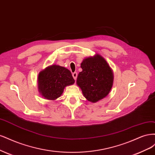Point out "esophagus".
I'll return each mask as SVG.
<instances>
[{
	"label": "esophagus",
	"instance_id": "esophagus-1",
	"mask_svg": "<svg viewBox=\"0 0 155 155\" xmlns=\"http://www.w3.org/2000/svg\"><path fill=\"white\" fill-rule=\"evenodd\" d=\"M72 75H73V77L74 78V79L75 80V81H76V80H77V75H78V74H77V72H74V73H73Z\"/></svg>",
	"mask_w": 155,
	"mask_h": 155
}]
</instances>
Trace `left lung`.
I'll return each mask as SVG.
<instances>
[{"label": "left lung", "mask_w": 155, "mask_h": 155, "mask_svg": "<svg viewBox=\"0 0 155 155\" xmlns=\"http://www.w3.org/2000/svg\"><path fill=\"white\" fill-rule=\"evenodd\" d=\"M77 84L88 101L97 102L106 97L113 86V74L107 62L100 54L85 58L81 63Z\"/></svg>", "instance_id": "8db88e82"}]
</instances>
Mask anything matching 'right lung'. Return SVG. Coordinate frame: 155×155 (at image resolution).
<instances>
[{"label": "right lung", "mask_w": 155, "mask_h": 155, "mask_svg": "<svg viewBox=\"0 0 155 155\" xmlns=\"http://www.w3.org/2000/svg\"><path fill=\"white\" fill-rule=\"evenodd\" d=\"M74 82L69 69L58 65L46 68L38 74V87L42 96L48 100H54L61 97L64 87Z\"/></svg>", "instance_id": "1"}]
</instances>
